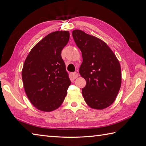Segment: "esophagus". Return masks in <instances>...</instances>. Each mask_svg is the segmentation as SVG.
I'll list each match as a JSON object with an SVG mask.
<instances>
[{
	"label": "esophagus",
	"mask_w": 146,
	"mask_h": 146,
	"mask_svg": "<svg viewBox=\"0 0 146 146\" xmlns=\"http://www.w3.org/2000/svg\"><path fill=\"white\" fill-rule=\"evenodd\" d=\"M72 77L74 79H76L77 77L79 76V74H78V73H77V72H74V73H72Z\"/></svg>",
	"instance_id": "esophagus-1"
}]
</instances>
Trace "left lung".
Returning a JSON list of instances; mask_svg holds the SVG:
<instances>
[{
  "instance_id": "1",
  "label": "left lung",
  "mask_w": 146,
  "mask_h": 146,
  "mask_svg": "<svg viewBox=\"0 0 146 146\" xmlns=\"http://www.w3.org/2000/svg\"><path fill=\"white\" fill-rule=\"evenodd\" d=\"M81 50L79 73L86 81L82 89L86 103L94 109H104L114 102L121 86V67L114 53L102 40L79 29L72 31Z\"/></svg>"
}]
</instances>
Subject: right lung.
<instances>
[{"mask_svg": "<svg viewBox=\"0 0 146 146\" xmlns=\"http://www.w3.org/2000/svg\"><path fill=\"white\" fill-rule=\"evenodd\" d=\"M69 31L51 33L32 48L22 70L28 99L41 111H52L63 103L70 85L61 52L69 40Z\"/></svg>", "mask_w": 146, "mask_h": 146, "instance_id": "right-lung-1", "label": "right lung"}]
</instances>
